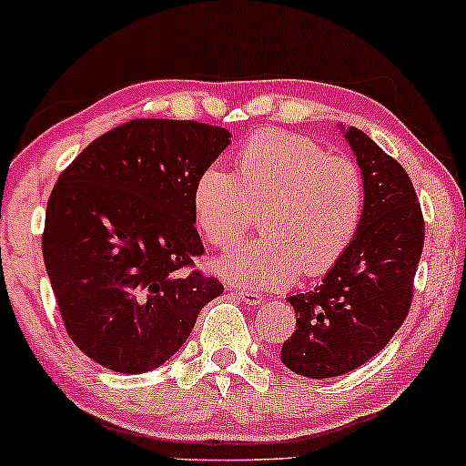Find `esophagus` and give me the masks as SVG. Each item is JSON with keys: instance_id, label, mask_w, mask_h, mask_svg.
Here are the masks:
<instances>
[{"instance_id": "34e87169", "label": "esophagus", "mask_w": 466, "mask_h": 466, "mask_svg": "<svg viewBox=\"0 0 466 466\" xmlns=\"http://www.w3.org/2000/svg\"><path fill=\"white\" fill-rule=\"evenodd\" d=\"M233 295L238 299H241V301H246V304H250V306H258L263 301V298L258 293H255V291H233Z\"/></svg>"}]
</instances>
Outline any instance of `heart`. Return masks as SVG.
<instances>
[{
	"instance_id": "b5f03b06",
	"label": "heart",
	"mask_w": 466,
	"mask_h": 466,
	"mask_svg": "<svg viewBox=\"0 0 466 466\" xmlns=\"http://www.w3.org/2000/svg\"><path fill=\"white\" fill-rule=\"evenodd\" d=\"M195 225L228 250L255 225L261 238L218 258L214 269L248 289H285L319 278L344 257L366 211L360 165L304 135L258 130L238 154V173L211 165L192 190Z\"/></svg>"
}]
</instances>
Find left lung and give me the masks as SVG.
Masks as SVG:
<instances>
[{"label":"left lung","mask_w":466,"mask_h":466,"mask_svg":"<svg viewBox=\"0 0 466 466\" xmlns=\"http://www.w3.org/2000/svg\"><path fill=\"white\" fill-rule=\"evenodd\" d=\"M366 179V211L344 257L308 293L289 298L295 331L282 344L289 370L340 377L391 340L413 301L424 216L409 175L358 128L344 132Z\"/></svg>","instance_id":"obj_1"}]
</instances>
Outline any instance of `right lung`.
Here are the masks:
<instances>
[{"instance_id":"add662e5","label":"right lung","mask_w":466,"mask_h":466,"mask_svg":"<svg viewBox=\"0 0 466 466\" xmlns=\"http://www.w3.org/2000/svg\"><path fill=\"white\" fill-rule=\"evenodd\" d=\"M228 137L190 119H132L59 175L42 233L46 274L72 342L108 370L165 364L225 291L195 269L205 250L192 190Z\"/></svg>"}]
</instances>
